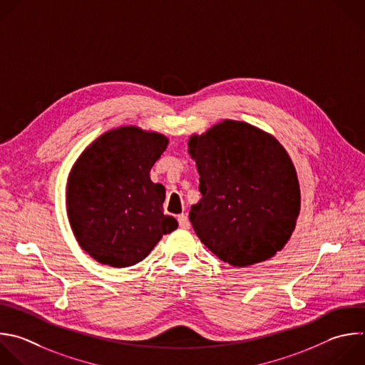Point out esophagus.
I'll use <instances>...</instances> for the list:
<instances>
[{"instance_id": "34e87169", "label": "esophagus", "mask_w": 365, "mask_h": 365, "mask_svg": "<svg viewBox=\"0 0 365 365\" xmlns=\"http://www.w3.org/2000/svg\"><path fill=\"white\" fill-rule=\"evenodd\" d=\"M178 220H179V225H180L182 229H189L190 227V222H189V219H187V216L185 213L179 215Z\"/></svg>"}]
</instances>
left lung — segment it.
<instances>
[{
  "label": "left lung",
  "mask_w": 365,
  "mask_h": 365,
  "mask_svg": "<svg viewBox=\"0 0 365 365\" xmlns=\"http://www.w3.org/2000/svg\"><path fill=\"white\" fill-rule=\"evenodd\" d=\"M202 199L189 220L220 261L245 268L272 258L292 236L301 210L295 166L285 148L247 121L225 118L192 135Z\"/></svg>",
  "instance_id": "1"
}]
</instances>
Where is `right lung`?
<instances>
[{"instance_id": "1", "label": "right lung", "mask_w": 365, "mask_h": 365, "mask_svg": "<svg viewBox=\"0 0 365 365\" xmlns=\"http://www.w3.org/2000/svg\"><path fill=\"white\" fill-rule=\"evenodd\" d=\"M168 145L159 132L120 126L100 135L74 162L67 216L80 248L98 264L132 267L178 229V220L163 215L165 186L150 179Z\"/></svg>"}]
</instances>
